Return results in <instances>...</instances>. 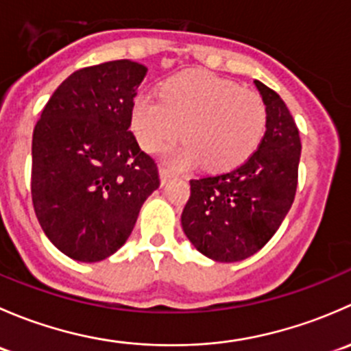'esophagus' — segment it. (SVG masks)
<instances>
[{
	"label": "esophagus",
	"mask_w": 351,
	"mask_h": 351,
	"mask_svg": "<svg viewBox=\"0 0 351 351\" xmlns=\"http://www.w3.org/2000/svg\"><path fill=\"white\" fill-rule=\"evenodd\" d=\"M173 176V171L169 168H166V166H161V168H159V178H161V183L162 185H165L166 182H168L169 178H171Z\"/></svg>",
	"instance_id": "esophagus-1"
}]
</instances>
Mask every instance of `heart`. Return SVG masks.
Wrapping results in <instances>:
<instances>
[{"instance_id": "heart-1", "label": "heart", "mask_w": 351, "mask_h": 351, "mask_svg": "<svg viewBox=\"0 0 351 351\" xmlns=\"http://www.w3.org/2000/svg\"><path fill=\"white\" fill-rule=\"evenodd\" d=\"M268 110L258 91L207 71H185L166 80L159 100L134 98L130 127L147 153H158L182 132L186 143L168 151L178 168L202 159L212 171L238 168L253 156L267 130Z\"/></svg>"}]
</instances>
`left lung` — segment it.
<instances>
[{"instance_id":"1","label":"left lung","mask_w":351,"mask_h":351,"mask_svg":"<svg viewBox=\"0 0 351 351\" xmlns=\"http://www.w3.org/2000/svg\"><path fill=\"white\" fill-rule=\"evenodd\" d=\"M268 110L267 132L250 159L228 173L190 180L182 214L186 238L210 260L239 261L260 251L295 198L300 137L277 91L254 81Z\"/></svg>"}]
</instances>
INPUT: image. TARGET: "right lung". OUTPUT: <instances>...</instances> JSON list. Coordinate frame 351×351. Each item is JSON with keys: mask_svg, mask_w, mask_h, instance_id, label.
<instances>
[{"mask_svg": "<svg viewBox=\"0 0 351 351\" xmlns=\"http://www.w3.org/2000/svg\"><path fill=\"white\" fill-rule=\"evenodd\" d=\"M147 67L120 59L66 77L32 139V202L42 231L66 256L101 261L123 246L159 186L154 159L130 132Z\"/></svg>", "mask_w": 351, "mask_h": 351, "instance_id": "1", "label": "right lung"}]
</instances>
